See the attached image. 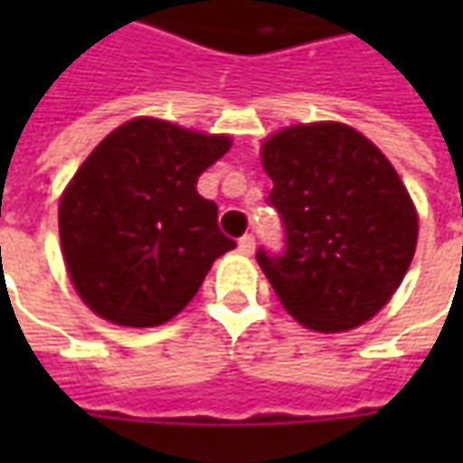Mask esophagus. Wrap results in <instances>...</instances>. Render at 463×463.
<instances>
[{
    "label": "esophagus",
    "mask_w": 463,
    "mask_h": 463,
    "mask_svg": "<svg viewBox=\"0 0 463 463\" xmlns=\"http://www.w3.org/2000/svg\"><path fill=\"white\" fill-rule=\"evenodd\" d=\"M240 250L244 255H252V252H255V237H252V234H244L240 240Z\"/></svg>",
    "instance_id": "esophagus-1"
}]
</instances>
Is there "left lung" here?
Segmentation results:
<instances>
[{"label":"left lung","instance_id":"1","mask_svg":"<svg viewBox=\"0 0 463 463\" xmlns=\"http://www.w3.org/2000/svg\"><path fill=\"white\" fill-rule=\"evenodd\" d=\"M262 167L286 247H260L258 262L280 304L317 332L368 322L400 288L418 244L397 169L345 123L278 131L262 144Z\"/></svg>","mask_w":463,"mask_h":463}]
</instances>
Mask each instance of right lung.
<instances>
[{
    "mask_svg": "<svg viewBox=\"0 0 463 463\" xmlns=\"http://www.w3.org/2000/svg\"><path fill=\"white\" fill-rule=\"evenodd\" d=\"M229 146V136L134 118L84 159L63 190L59 234L69 278L95 314L123 327L165 325L237 247L195 187Z\"/></svg>",
    "mask_w": 463,
    "mask_h": 463,
    "instance_id": "add662e5",
    "label": "right lung"
}]
</instances>
